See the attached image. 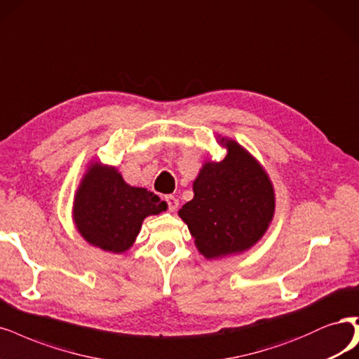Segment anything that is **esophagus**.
Here are the masks:
<instances>
[{
	"label": "esophagus",
	"mask_w": 359,
	"mask_h": 359,
	"mask_svg": "<svg viewBox=\"0 0 359 359\" xmlns=\"http://www.w3.org/2000/svg\"><path fill=\"white\" fill-rule=\"evenodd\" d=\"M165 201H166V203H168V208H169V211H175V209L178 208V199H177V197L175 196H166L165 197Z\"/></svg>",
	"instance_id": "34e87169"
}]
</instances>
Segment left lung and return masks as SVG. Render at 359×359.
Wrapping results in <instances>:
<instances>
[{
    "label": "left lung",
    "instance_id": "left-lung-1",
    "mask_svg": "<svg viewBox=\"0 0 359 359\" xmlns=\"http://www.w3.org/2000/svg\"><path fill=\"white\" fill-rule=\"evenodd\" d=\"M226 147L224 160L205 163L193 184V201L180 209L206 258L251 248L275 211L273 189L263 168L234 141Z\"/></svg>",
    "mask_w": 359,
    "mask_h": 359
}]
</instances>
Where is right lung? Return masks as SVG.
Returning <instances> with one entry per match:
<instances>
[{"label":"right lung","instance_id":"1","mask_svg":"<svg viewBox=\"0 0 359 359\" xmlns=\"http://www.w3.org/2000/svg\"><path fill=\"white\" fill-rule=\"evenodd\" d=\"M165 209L157 194L130 187L114 168L95 163L77 191L74 219L89 243L118 254L130 248L145 217Z\"/></svg>","mask_w":359,"mask_h":359}]
</instances>
